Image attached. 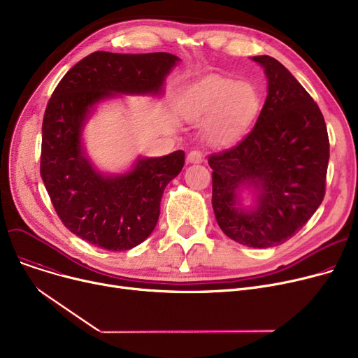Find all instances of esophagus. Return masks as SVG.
Returning a JSON list of instances; mask_svg holds the SVG:
<instances>
[{
    "label": "esophagus",
    "mask_w": 358,
    "mask_h": 358,
    "mask_svg": "<svg viewBox=\"0 0 358 358\" xmlns=\"http://www.w3.org/2000/svg\"><path fill=\"white\" fill-rule=\"evenodd\" d=\"M187 161L192 164H200V162H203V155L200 150H192V152L187 155Z\"/></svg>",
    "instance_id": "1"
}]
</instances>
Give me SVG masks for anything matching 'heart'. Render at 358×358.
<instances>
[{
    "label": "heart",
    "mask_w": 358,
    "mask_h": 358,
    "mask_svg": "<svg viewBox=\"0 0 358 358\" xmlns=\"http://www.w3.org/2000/svg\"><path fill=\"white\" fill-rule=\"evenodd\" d=\"M259 108V96L248 83L210 75L185 91L180 104L181 116L192 123L206 124L212 142L227 145L241 136Z\"/></svg>",
    "instance_id": "1"
}]
</instances>
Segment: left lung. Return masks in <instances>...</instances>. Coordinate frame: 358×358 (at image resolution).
Returning a JSON list of instances; mask_svg holds the SVG:
<instances>
[{
    "label": "left lung",
    "mask_w": 358,
    "mask_h": 358,
    "mask_svg": "<svg viewBox=\"0 0 358 358\" xmlns=\"http://www.w3.org/2000/svg\"><path fill=\"white\" fill-rule=\"evenodd\" d=\"M266 71L268 94L255 126L235 146L209 157L212 204L223 234L252 248H270L302 229L325 196L329 139L309 92L271 56L252 58ZM259 192L243 210L237 190Z\"/></svg>",
    "instance_id": "8db88e82"
}]
</instances>
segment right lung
I'll return each instance as SVG.
<instances>
[{"instance_id":"obj_1","label":"right lung","mask_w":358,"mask_h":358,"mask_svg":"<svg viewBox=\"0 0 358 358\" xmlns=\"http://www.w3.org/2000/svg\"><path fill=\"white\" fill-rule=\"evenodd\" d=\"M180 59L166 52H94L56 85L42 124L41 176L65 227L108 251H126L152 234L166 184L184 165V152L139 158L123 176H101L85 158L81 130L94 104L115 94H158Z\"/></svg>"}]
</instances>
